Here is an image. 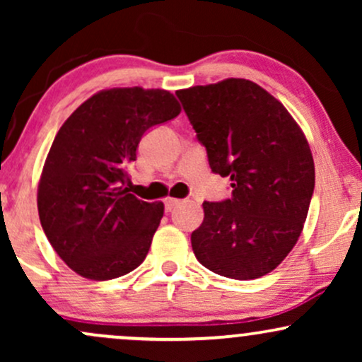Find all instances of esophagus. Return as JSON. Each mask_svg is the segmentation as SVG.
Returning a JSON list of instances; mask_svg holds the SVG:
<instances>
[{
  "instance_id": "obj_1",
  "label": "esophagus",
  "mask_w": 362,
  "mask_h": 362,
  "mask_svg": "<svg viewBox=\"0 0 362 362\" xmlns=\"http://www.w3.org/2000/svg\"><path fill=\"white\" fill-rule=\"evenodd\" d=\"M180 199H173V197H168V199H165V211H167V213H170V211H173L175 209V207L180 204Z\"/></svg>"
}]
</instances>
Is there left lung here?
Wrapping results in <instances>:
<instances>
[{
    "mask_svg": "<svg viewBox=\"0 0 362 362\" xmlns=\"http://www.w3.org/2000/svg\"><path fill=\"white\" fill-rule=\"evenodd\" d=\"M211 172L231 197L204 201L190 242L206 269L231 279L265 276L300 238L315 189L308 141L279 100L257 83L230 78L177 91Z\"/></svg>",
    "mask_w": 362,
    "mask_h": 362,
    "instance_id": "1",
    "label": "left lung"
}]
</instances>
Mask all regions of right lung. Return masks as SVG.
<instances>
[{
    "label": "right lung",
    "instance_id": "right-lung-1",
    "mask_svg": "<svg viewBox=\"0 0 362 362\" xmlns=\"http://www.w3.org/2000/svg\"><path fill=\"white\" fill-rule=\"evenodd\" d=\"M180 114L167 90L112 88L69 115L45 160L37 207L45 236L74 272L109 281L146 259L163 202L129 189L127 167L144 132Z\"/></svg>",
    "mask_w": 362,
    "mask_h": 362
}]
</instances>
